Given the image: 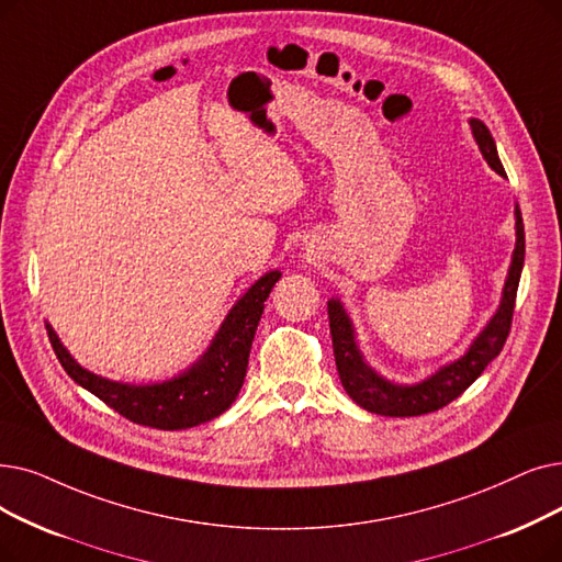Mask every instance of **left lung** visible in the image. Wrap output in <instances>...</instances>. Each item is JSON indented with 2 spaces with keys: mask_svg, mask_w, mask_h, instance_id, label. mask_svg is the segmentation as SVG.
Masks as SVG:
<instances>
[{
  "mask_svg": "<svg viewBox=\"0 0 562 562\" xmlns=\"http://www.w3.org/2000/svg\"><path fill=\"white\" fill-rule=\"evenodd\" d=\"M469 124L484 160L490 162V167L496 169L501 177H505V169L498 158L496 142L490 128H486L480 119H471ZM515 217H517V246H515V252H512L509 273L503 286V299L496 314L492 316V322L486 324V328L473 339V345L467 353L420 383L400 385L379 376L370 364L362 360V353L356 345V335H353L349 314L345 312V307H341L337 299L328 301V322H330L337 374L349 397L358 406L390 418L423 416V413L438 411L446 404H450L452 400H457L463 390H467L484 372L486 364L503 351V345L512 326V314H515L517 289H519L524 255H526V236H524V221H521L519 206L515 209Z\"/></svg>",
  "mask_w": 562,
  "mask_h": 562,
  "instance_id": "left-lung-1",
  "label": "left lung"
}]
</instances>
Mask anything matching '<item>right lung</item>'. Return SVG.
I'll return each mask as SVG.
<instances>
[{"mask_svg": "<svg viewBox=\"0 0 562 562\" xmlns=\"http://www.w3.org/2000/svg\"><path fill=\"white\" fill-rule=\"evenodd\" d=\"M280 276V271H271L259 278L232 307L209 351L190 370L162 383L131 385L103 379L80 368L50 326H47V335L68 376L121 416L154 429H188L217 418L238 397V390L246 381L248 356L263 303Z\"/></svg>", "mask_w": 562, "mask_h": 562, "instance_id": "1", "label": "right lung"}]
</instances>
